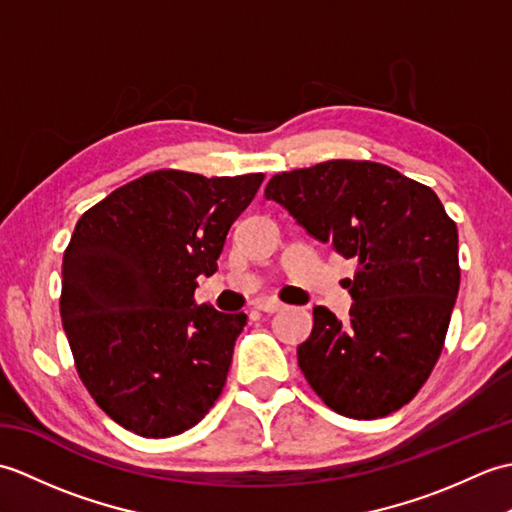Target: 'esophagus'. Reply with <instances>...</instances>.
<instances>
[{
  "mask_svg": "<svg viewBox=\"0 0 512 512\" xmlns=\"http://www.w3.org/2000/svg\"><path fill=\"white\" fill-rule=\"evenodd\" d=\"M255 308H257V310H262V312H268V314H273V312H279L281 308H284V303H281L279 299H273V297H266V299H257V303H255Z\"/></svg>",
  "mask_w": 512,
  "mask_h": 512,
  "instance_id": "34e87169",
  "label": "esophagus"
}]
</instances>
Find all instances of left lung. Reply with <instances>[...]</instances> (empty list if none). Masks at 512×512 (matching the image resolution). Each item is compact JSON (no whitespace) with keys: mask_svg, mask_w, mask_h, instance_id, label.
I'll return each mask as SVG.
<instances>
[{"mask_svg":"<svg viewBox=\"0 0 512 512\" xmlns=\"http://www.w3.org/2000/svg\"><path fill=\"white\" fill-rule=\"evenodd\" d=\"M266 198L345 259L350 319L328 308L297 347L303 376L325 405L356 420L389 416L436 367L460 290L458 226L440 198L372 160H328L277 173Z\"/></svg>","mask_w":512,"mask_h":512,"instance_id":"1","label":"left lung"}]
</instances>
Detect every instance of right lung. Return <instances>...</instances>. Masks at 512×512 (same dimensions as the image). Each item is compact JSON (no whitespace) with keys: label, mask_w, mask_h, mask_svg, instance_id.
I'll use <instances>...</instances> for the list:
<instances>
[{"label":"right lung","mask_w":512,"mask_h":512,"mask_svg":"<svg viewBox=\"0 0 512 512\" xmlns=\"http://www.w3.org/2000/svg\"><path fill=\"white\" fill-rule=\"evenodd\" d=\"M262 182L264 173L151 171L74 226L61 266L63 330L96 405L136 436H178L222 394L246 314L198 306L193 295Z\"/></svg>","instance_id":"1"}]
</instances>
